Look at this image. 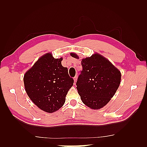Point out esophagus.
<instances>
[{
    "label": "esophagus",
    "instance_id": "obj_1",
    "mask_svg": "<svg viewBox=\"0 0 147 147\" xmlns=\"http://www.w3.org/2000/svg\"><path fill=\"white\" fill-rule=\"evenodd\" d=\"M77 79H78V76L76 75L75 77L74 78V83H76V81H77Z\"/></svg>",
    "mask_w": 147,
    "mask_h": 147
}]
</instances>
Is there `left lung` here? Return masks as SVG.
I'll return each mask as SVG.
<instances>
[{"instance_id":"8db88e82","label":"left lung","mask_w":147,"mask_h":147,"mask_svg":"<svg viewBox=\"0 0 147 147\" xmlns=\"http://www.w3.org/2000/svg\"><path fill=\"white\" fill-rule=\"evenodd\" d=\"M71 55L79 57L74 53ZM83 67L76 82L82 102L92 109H99L107 104L121 83L120 71L107 59L98 54L83 59Z\"/></svg>"}]
</instances>
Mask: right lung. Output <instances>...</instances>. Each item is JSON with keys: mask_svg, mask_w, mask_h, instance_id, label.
<instances>
[{"mask_svg": "<svg viewBox=\"0 0 147 147\" xmlns=\"http://www.w3.org/2000/svg\"><path fill=\"white\" fill-rule=\"evenodd\" d=\"M62 60L47 53L24 76V88L30 98L41 110L49 113L62 107L74 83L67 68L62 65Z\"/></svg>", "mask_w": 147, "mask_h": 147, "instance_id": "add662e5", "label": "right lung"}]
</instances>
